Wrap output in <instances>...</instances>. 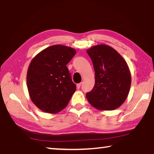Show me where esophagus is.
Listing matches in <instances>:
<instances>
[{
    "instance_id": "obj_1",
    "label": "esophagus",
    "mask_w": 154,
    "mask_h": 154,
    "mask_svg": "<svg viewBox=\"0 0 154 154\" xmlns=\"http://www.w3.org/2000/svg\"><path fill=\"white\" fill-rule=\"evenodd\" d=\"M81 85H82V83H77V89H79L80 88V87H81Z\"/></svg>"
}]
</instances>
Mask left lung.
<instances>
[{
  "mask_svg": "<svg viewBox=\"0 0 154 154\" xmlns=\"http://www.w3.org/2000/svg\"><path fill=\"white\" fill-rule=\"evenodd\" d=\"M95 71V85L86 94L88 102L101 111L119 107L128 97L131 75L126 62L111 46L98 45L87 49Z\"/></svg>",
  "mask_w": 154,
  "mask_h": 154,
  "instance_id": "1",
  "label": "left lung"
}]
</instances>
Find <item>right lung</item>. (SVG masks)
Wrapping results in <instances>:
<instances>
[{"label": "right lung", "instance_id": "add662e5", "mask_svg": "<svg viewBox=\"0 0 154 154\" xmlns=\"http://www.w3.org/2000/svg\"><path fill=\"white\" fill-rule=\"evenodd\" d=\"M75 49L54 45L34 57L28 66L27 87L32 103L45 113H57L66 107L76 90L66 64Z\"/></svg>", "mask_w": 154, "mask_h": 154}]
</instances>
